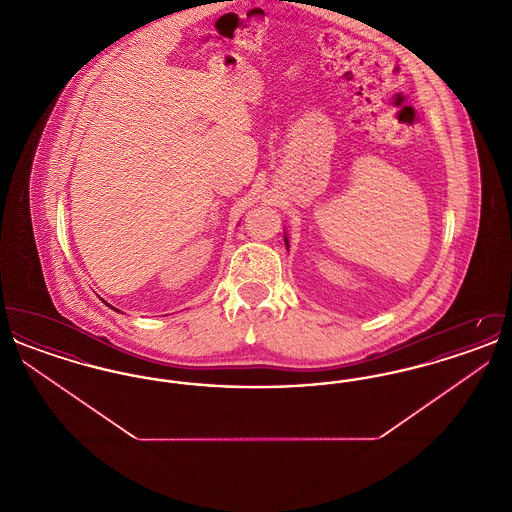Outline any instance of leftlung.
Returning a JSON list of instances; mask_svg holds the SVG:
<instances>
[{"label":"left lung","mask_w":512,"mask_h":512,"mask_svg":"<svg viewBox=\"0 0 512 512\" xmlns=\"http://www.w3.org/2000/svg\"><path fill=\"white\" fill-rule=\"evenodd\" d=\"M284 242H286V247L290 249V242H288V236H286V232H284Z\"/></svg>","instance_id":"left-lung-1"}]
</instances>
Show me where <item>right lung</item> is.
<instances>
[{
  "instance_id": "1",
  "label": "right lung",
  "mask_w": 512,
  "mask_h": 512,
  "mask_svg": "<svg viewBox=\"0 0 512 512\" xmlns=\"http://www.w3.org/2000/svg\"><path fill=\"white\" fill-rule=\"evenodd\" d=\"M103 303H105V301H103ZM107 305H109V303H107ZM109 307H111V305H109ZM111 309H115V307H111ZM115 311H117V309H115Z\"/></svg>"
}]
</instances>
